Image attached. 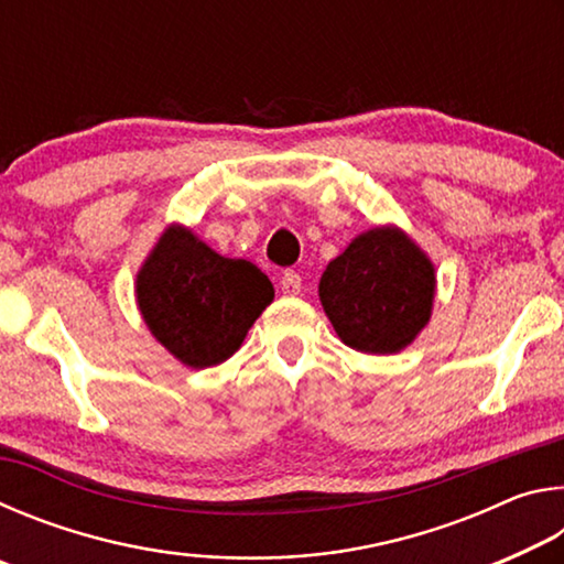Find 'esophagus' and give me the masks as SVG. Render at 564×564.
Returning a JSON list of instances; mask_svg holds the SVG:
<instances>
[{
    "instance_id": "1",
    "label": "esophagus",
    "mask_w": 564,
    "mask_h": 564,
    "mask_svg": "<svg viewBox=\"0 0 564 564\" xmlns=\"http://www.w3.org/2000/svg\"><path fill=\"white\" fill-rule=\"evenodd\" d=\"M301 289H303V283H301V275H299V273H295V271H285V273L281 275V291H283L285 295H299Z\"/></svg>"
}]
</instances>
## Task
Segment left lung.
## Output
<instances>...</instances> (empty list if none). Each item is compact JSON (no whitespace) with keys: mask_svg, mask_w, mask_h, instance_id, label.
<instances>
[{"mask_svg":"<svg viewBox=\"0 0 564 564\" xmlns=\"http://www.w3.org/2000/svg\"><path fill=\"white\" fill-rule=\"evenodd\" d=\"M318 295L346 346L390 356L410 346L431 321L435 269L405 231L376 226L328 263Z\"/></svg>","mask_w":564,"mask_h":564,"instance_id":"1","label":"left lung"}]
</instances>
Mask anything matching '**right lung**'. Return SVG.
Listing matches in <instances>:
<instances>
[{
  "mask_svg": "<svg viewBox=\"0 0 564 564\" xmlns=\"http://www.w3.org/2000/svg\"><path fill=\"white\" fill-rule=\"evenodd\" d=\"M271 301L273 283L259 265L226 259L178 224L161 234L137 273L151 336L188 368L231 358Z\"/></svg>",
  "mask_w": 564,
  "mask_h": 564,
  "instance_id": "obj_1",
  "label": "right lung"
}]
</instances>
